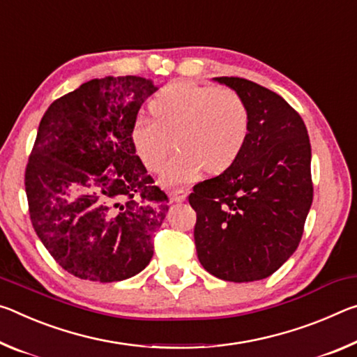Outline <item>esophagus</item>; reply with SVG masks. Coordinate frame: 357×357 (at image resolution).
I'll use <instances>...</instances> for the list:
<instances>
[{
	"label": "esophagus",
	"mask_w": 357,
	"mask_h": 357,
	"mask_svg": "<svg viewBox=\"0 0 357 357\" xmlns=\"http://www.w3.org/2000/svg\"><path fill=\"white\" fill-rule=\"evenodd\" d=\"M186 196H188V192H186L185 190L171 191V197H172L174 202H183L186 199Z\"/></svg>",
	"instance_id": "obj_1"
}]
</instances>
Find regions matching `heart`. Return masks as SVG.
<instances>
[{
    "instance_id": "heart-1",
    "label": "heart",
    "mask_w": 357,
    "mask_h": 357,
    "mask_svg": "<svg viewBox=\"0 0 357 357\" xmlns=\"http://www.w3.org/2000/svg\"><path fill=\"white\" fill-rule=\"evenodd\" d=\"M153 119L139 115L131 126V142L147 171L158 174L174 142L178 147L167 165L165 182L183 185L208 174L226 171L242 153L250 132L245 99L227 86L174 82L150 101Z\"/></svg>"
}]
</instances>
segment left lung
Returning a JSON list of instances; mask_svg holds the SVG:
<instances>
[{"instance_id":"left-lung-1","label":"left lung","mask_w":357,"mask_h":357,"mask_svg":"<svg viewBox=\"0 0 357 357\" xmlns=\"http://www.w3.org/2000/svg\"><path fill=\"white\" fill-rule=\"evenodd\" d=\"M247 102L242 153L192 186L195 243L202 267L245 283L277 272L299 247L313 201L312 147L301 115L277 93L242 77H215Z\"/></svg>"}]
</instances>
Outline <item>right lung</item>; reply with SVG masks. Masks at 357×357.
Listing matches in <instances>:
<instances>
[{"label":"right lung","mask_w":357,"mask_h":357,"mask_svg":"<svg viewBox=\"0 0 357 357\" xmlns=\"http://www.w3.org/2000/svg\"><path fill=\"white\" fill-rule=\"evenodd\" d=\"M153 82L136 75L93 79L45 110L25 169L34 231L64 271L120 282L149 266L167 212L131 142Z\"/></svg>","instance_id":"right-lung-1"}]
</instances>
